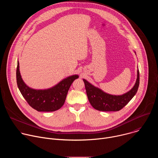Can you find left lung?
I'll return each mask as SVG.
<instances>
[{
    "instance_id": "left-lung-1",
    "label": "left lung",
    "mask_w": 158,
    "mask_h": 158,
    "mask_svg": "<svg viewBox=\"0 0 158 158\" xmlns=\"http://www.w3.org/2000/svg\"><path fill=\"white\" fill-rule=\"evenodd\" d=\"M135 54L136 52L134 51ZM88 100L91 106L101 111H118L123 108L136 94L139 84V73L137 71V79L133 87L123 95L107 94L83 79Z\"/></svg>"
}]
</instances>
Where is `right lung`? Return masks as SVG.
Segmentation results:
<instances>
[{
	"label": "right lung",
	"instance_id": "right-lung-1",
	"mask_svg": "<svg viewBox=\"0 0 158 158\" xmlns=\"http://www.w3.org/2000/svg\"><path fill=\"white\" fill-rule=\"evenodd\" d=\"M78 75L67 77L54 86L46 89H35L29 87L22 79L17 61L16 79L18 88L28 104L37 111L52 112L59 109L64 104L69 89Z\"/></svg>",
	"mask_w": 158,
	"mask_h": 158
}]
</instances>
